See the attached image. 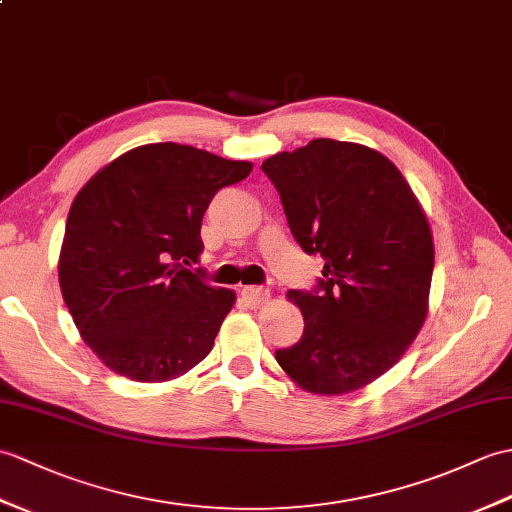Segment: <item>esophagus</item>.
<instances>
[{
	"mask_svg": "<svg viewBox=\"0 0 512 512\" xmlns=\"http://www.w3.org/2000/svg\"><path fill=\"white\" fill-rule=\"evenodd\" d=\"M270 299V292L266 288H259V285H246V288L242 290V301L253 307V310H257V307L266 305Z\"/></svg>",
	"mask_w": 512,
	"mask_h": 512,
	"instance_id": "obj_1",
	"label": "esophagus"
}]
</instances>
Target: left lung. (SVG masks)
<instances>
[{"mask_svg":"<svg viewBox=\"0 0 512 512\" xmlns=\"http://www.w3.org/2000/svg\"><path fill=\"white\" fill-rule=\"evenodd\" d=\"M294 240L325 259L314 290H290L301 340L279 366L316 395H342L384 375L427 316L434 242L410 185L384 154L314 139L261 163Z\"/></svg>","mask_w":512,"mask_h":512,"instance_id":"obj_1","label":"left lung"}]
</instances>
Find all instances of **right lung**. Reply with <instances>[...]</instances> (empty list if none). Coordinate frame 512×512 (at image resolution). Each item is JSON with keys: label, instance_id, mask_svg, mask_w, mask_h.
Wrapping results in <instances>:
<instances>
[{"label": "right lung", "instance_id": "add662e5", "mask_svg": "<svg viewBox=\"0 0 512 512\" xmlns=\"http://www.w3.org/2000/svg\"><path fill=\"white\" fill-rule=\"evenodd\" d=\"M251 170L165 141L128 150L80 189L58 281L82 340L111 371L168 382L207 358L235 292L187 266L205 248L209 202Z\"/></svg>", "mask_w": 512, "mask_h": 512}]
</instances>
